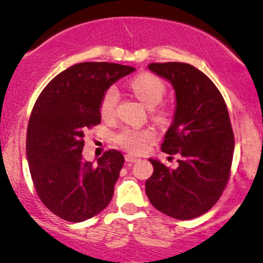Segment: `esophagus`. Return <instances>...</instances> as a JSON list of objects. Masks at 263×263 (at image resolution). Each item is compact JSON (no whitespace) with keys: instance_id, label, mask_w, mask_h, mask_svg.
Masks as SVG:
<instances>
[{"instance_id":"1","label":"esophagus","mask_w":263,"mask_h":263,"mask_svg":"<svg viewBox=\"0 0 263 263\" xmlns=\"http://www.w3.org/2000/svg\"><path fill=\"white\" fill-rule=\"evenodd\" d=\"M125 160L129 163H135V162H139L140 159L133 154H125Z\"/></svg>"}]
</instances>
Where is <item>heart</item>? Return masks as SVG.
I'll use <instances>...</instances> for the list:
<instances>
[{"mask_svg": "<svg viewBox=\"0 0 263 263\" xmlns=\"http://www.w3.org/2000/svg\"><path fill=\"white\" fill-rule=\"evenodd\" d=\"M130 87L137 97L143 101L146 108L152 109L157 106L165 94V85L162 79L151 72H142L133 78ZM119 100V90L117 86H110L104 92L100 100V114L103 118H111L114 115ZM162 117V112H160ZM154 133L151 129H133L125 128L115 137V142L123 146L125 151L132 153H142L148 144L153 140Z\"/></svg>", "mask_w": 263, "mask_h": 263, "instance_id": "obj_1", "label": "heart"}]
</instances>
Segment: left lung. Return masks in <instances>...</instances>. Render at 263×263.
<instances>
[{"mask_svg":"<svg viewBox=\"0 0 263 263\" xmlns=\"http://www.w3.org/2000/svg\"><path fill=\"white\" fill-rule=\"evenodd\" d=\"M148 67L176 91L173 121L162 151L179 159L176 169H169L149 158L154 171L145 182L146 196L166 216L196 218L216 204L230 178L234 139L227 106L211 79L192 65L153 63Z\"/></svg>","mask_w":263,"mask_h":263,"instance_id":"8db88e82","label":"left lung"}]
</instances>
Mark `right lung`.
Returning a JSON list of instances; mask_svg holds the SVG:
<instances>
[{
	"instance_id": "add662e5",
	"label": "right lung",
	"mask_w": 263,
	"mask_h": 263,
	"mask_svg": "<svg viewBox=\"0 0 263 263\" xmlns=\"http://www.w3.org/2000/svg\"><path fill=\"white\" fill-rule=\"evenodd\" d=\"M133 71L111 63L72 65L36 100L26 137L31 178L42 203L65 221H86L112 198L123 154L110 149L97 162L84 160V132L100 124L99 106L106 89Z\"/></svg>"
}]
</instances>
